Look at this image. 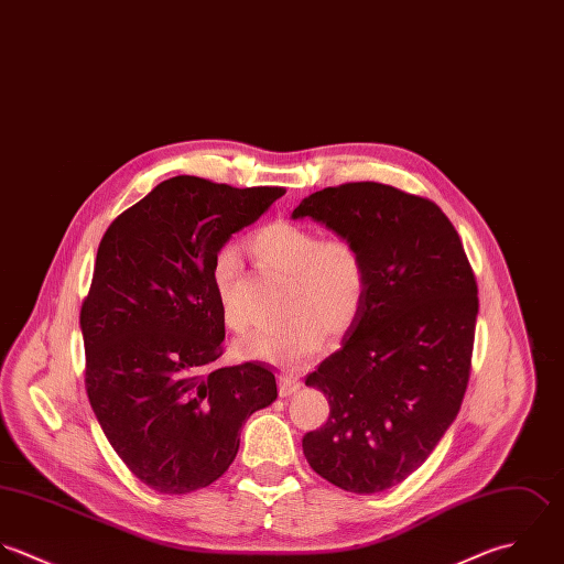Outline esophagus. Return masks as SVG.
Listing matches in <instances>:
<instances>
[{
    "label": "esophagus",
    "mask_w": 564,
    "mask_h": 564,
    "mask_svg": "<svg viewBox=\"0 0 564 564\" xmlns=\"http://www.w3.org/2000/svg\"><path fill=\"white\" fill-rule=\"evenodd\" d=\"M300 387H302V382L295 376L280 375V395L282 398L295 393Z\"/></svg>",
    "instance_id": "esophagus-1"
}]
</instances>
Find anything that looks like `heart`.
I'll return each mask as SVG.
<instances>
[{
  "label": "heart",
  "instance_id": "heart-1",
  "mask_svg": "<svg viewBox=\"0 0 564 564\" xmlns=\"http://www.w3.org/2000/svg\"><path fill=\"white\" fill-rule=\"evenodd\" d=\"M249 247L264 267L289 275L282 297L289 317L238 339L236 359L295 368L324 346L326 330L339 337L355 326L368 293V264L357 242L322 240L302 223L275 220L258 229ZM236 269L234 249L214 256L212 284L223 322L240 333L249 326V313L236 295Z\"/></svg>",
  "mask_w": 564,
  "mask_h": 564
}]
</instances>
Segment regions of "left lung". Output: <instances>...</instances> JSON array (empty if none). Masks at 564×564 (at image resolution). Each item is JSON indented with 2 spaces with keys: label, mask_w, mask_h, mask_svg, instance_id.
I'll return each mask as SVG.
<instances>
[{
  "label": "left lung",
  "mask_w": 564,
  "mask_h": 564,
  "mask_svg": "<svg viewBox=\"0 0 564 564\" xmlns=\"http://www.w3.org/2000/svg\"><path fill=\"white\" fill-rule=\"evenodd\" d=\"M313 218L359 245L368 293L359 319L308 387L328 395V422L304 435L311 468L357 495L404 481L457 417L470 375L477 282L462 240L429 198L375 182L306 196Z\"/></svg>",
  "instance_id": "obj_1"
}]
</instances>
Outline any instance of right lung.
Here are the masks:
<instances>
[{
	"label": "right lung",
	"instance_id": "right-lung-1",
	"mask_svg": "<svg viewBox=\"0 0 564 564\" xmlns=\"http://www.w3.org/2000/svg\"><path fill=\"white\" fill-rule=\"evenodd\" d=\"M282 194L173 177L100 240L80 311L87 395L113 451L155 492L216 481L247 417L278 398L275 376L260 364L207 368L225 339L214 256Z\"/></svg>",
	"mask_w": 564,
	"mask_h": 564
}]
</instances>
